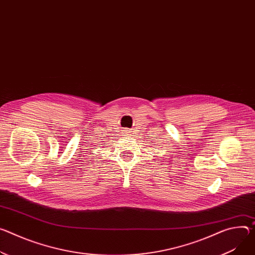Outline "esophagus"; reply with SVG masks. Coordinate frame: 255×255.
I'll return each mask as SVG.
<instances>
[{"mask_svg":"<svg viewBox=\"0 0 255 255\" xmlns=\"http://www.w3.org/2000/svg\"><path fill=\"white\" fill-rule=\"evenodd\" d=\"M130 133H131V131H130V130H125V133H124V134H127V135H130Z\"/></svg>","mask_w":255,"mask_h":255,"instance_id":"34e87169","label":"esophagus"}]
</instances>
